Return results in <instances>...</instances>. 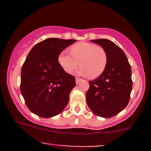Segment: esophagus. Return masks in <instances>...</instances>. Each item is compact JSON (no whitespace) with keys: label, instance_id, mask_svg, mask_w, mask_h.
Listing matches in <instances>:
<instances>
[{"label":"esophagus","instance_id":"obj_1","mask_svg":"<svg viewBox=\"0 0 151 151\" xmlns=\"http://www.w3.org/2000/svg\"><path fill=\"white\" fill-rule=\"evenodd\" d=\"M81 80H82V79H79V78H76V84H78L79 82H80Z\"/></svg>","mask_w":151,"mask_h":151}]
</instances>
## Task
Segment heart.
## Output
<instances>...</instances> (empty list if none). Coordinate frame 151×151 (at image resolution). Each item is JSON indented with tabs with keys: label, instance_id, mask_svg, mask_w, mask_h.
I'll use <instances>...</instances> for the list:
<instances>
[{
	"label": "heart",
	"instance_id": "obj_1",
	"mask_svg": "<svg viewBox=\"0 0 151 151\" xmlns=\"http://www.w3.org/2000/svg\"><path fill=\"white\" fill-rule=\"evenodd\" d=\"M70 52H62L58 62L67 73H71L79 65L77 74L89 76L91 79L99 77L108 63V55L101 47L89 42H79L70 47Z\"/></svg>",
	"mask_w": 151,
	"mask_h": 151
}]
</instances>
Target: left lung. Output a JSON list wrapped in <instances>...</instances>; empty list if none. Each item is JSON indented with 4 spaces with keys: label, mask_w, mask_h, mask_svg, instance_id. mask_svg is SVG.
I'll use <instances>...</instances> for the list:
<instances>
[{
    "label": "left lung",
    "mask_w": 151,
    "mask_h": 151,
    "mask_svg": "<svg viewBox=\"0 0 151 151\" xmlns=\"http://www.w3.org/2000/svg\"><path fill=\"white\" fill-rule=\"evenodd\" d=\"M91 41L106 50L108 63L99 77L89 81L86 103L96 116L113 117L124 110L129 102L133 85L131 65L124 52L115 43L106 39Z\"/></svg>",
    "instance_id": "1"
}]
</instances>
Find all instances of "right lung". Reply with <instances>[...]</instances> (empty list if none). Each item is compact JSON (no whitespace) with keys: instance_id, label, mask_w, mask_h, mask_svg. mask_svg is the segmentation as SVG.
Returning a JSON list of instances; mask_svg holds the SVG:
<instances>
[{"instance_id":"1","label":"right lung","mask_w":151,"mask_h":151,"mask_svg":"<svg viewBox=\"0 0 151 151\" xmlns=\"http://www.w3.org/2000/svg\"><path fill=\"white\" fill-rule=\"evenodd\" d=\"M75 42L47 38L35 45L27 56L21 70L20 91L27 108L38 116L58 115L68 104L75 77L63 70L58 56Z\"/></svg>"}]
</instances>
